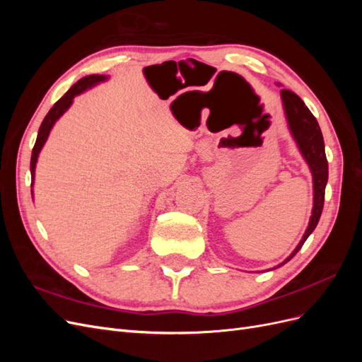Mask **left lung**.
<instances>
[{"label":"left lung","instance_id":"1","mask_svg":"<svg viewBox=\"0 0 362 362\" xmlns=\"http://www.w3.org/2000/svg\"><path fill=\"white\" fill-rule=\"evenodd\" d=\"M281 100L284 105V112H286L290 133L296 144H298L300 154L303 156L305 161L308 163L313 173L314 205L308 228H306L299 245L296 246V249L291 252V255L286 261H282L278 267L286 264V262H288L296 254H298L300 247L303 246L305 240L310 237L317 223H319L325 204V187L327 182V160L325 154V141L319 122H317V119L310 112V108L305 105V103L294 92L288 89H282Z\"/></svg>","mask_w":362,"mask_h":362}]
</instances>
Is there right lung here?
Wrapping results in <instances>:
<instances>
[{"label":"right lung","mask_w":362,"mask_h":362,"mask_svg":"<svg viewBox=\"0 0 362 362\" xmlns=\"http://www.w3.org/2000/svg\"><path fill=\"white\" fill-rule=\"evenodd\" d=\"M108 78V76L105 75H87L84 76V78L76 81L71 89L64 93L60 100L52 105L51 110L48 112V115L45 116V119H43V122L39 128V133H37V139H36V144H35V148H33V152H31V161H30V172H31V185L33 182H35V170H36V163H37V157H39V152L40 149L43 148V145H45V141L49 136V131L51 128L54 127V124L57 122V119L68 110V108L71 107L74 98L76 95L83 93L84 90L90 89V87L96 86L98 83H103Z\"/></svg>","instance_id":"right-lung-1"}]
</instances>
